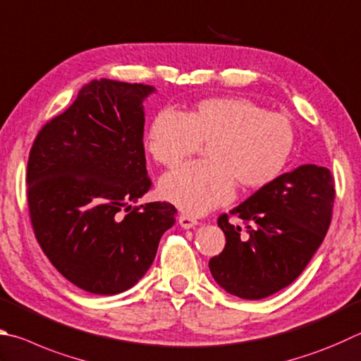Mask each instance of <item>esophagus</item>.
<instances>
[{
    "instance_id": "1",
    "label": "esophagus",
    "mask_w": 361,
    "mask_h": 361,
    "mask_svg": "<svg viewBox=\"0 0 361 361\" xmlns=\"http://www.w3.org/2000/svg\"><path fill=\"white\" fill-rule=\"evenodd\" d=\"M178 222L183 228H192L199 224L197 219L192 218V216H188V214H181L178 218Z\"/></svg>"
}]
</instances>
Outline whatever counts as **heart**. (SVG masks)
Here are the masks:
<instances>
[{"mask_svg":"<svg viewBox=\"0 0 361 361\" xmlns=\"http://www.w3.org/2000/svg\"><path fill=\"white\" fill-rule=\"evenodd\" d=\"M208 143L207 161L162 176L159 192L185 213L199 216L231 202L238 180L262 188L279 178L295 147L289 118L246 97H213L188 115L166 109L154 116L145 145L156 162L175 167Z\"/></svg>","mask_w":361,"mask_h":361,"instance_id":"b5f03b06","label":"heart"}]
</instances>
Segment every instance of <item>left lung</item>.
<instances>
[{"label":"left lung","mask_w":361,"mask_h":361,"mask_svg":"<svg viewBox=\"0 0 361 361\" xmlns=\"http://www.w3.org/2000/svg\"><path fill=\"white\" fill-rule=\"evenodd\" d=\"M335 181L330 170L305 164L283 173L231 209L246 233L222 214L226 247L209 271L227 293L262 300L297 279L322 245L331 222Z\"/></svg>","instance_id":"obj_1"}]
</instances>
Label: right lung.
Instances as JSON below:
<instances>
[{
  "label": "right lung",
  "instance_id": "obj_1",
  "mask_svg": "<svg viewBox=\"0 0 361 361\" xmlns=\"http://www.w3.org/2000/svg\"><path fill=\"white\" fill-rule=\"evenodd\" d=\"M154 88L101 78L39 130L28 158V207L37 243L58 271L90 293L115 295L152 267L176 208L152 202L143 101Z\"/></svg>",
  "mask_w": 361,
  "mask_h": 361
}]
</instances>
